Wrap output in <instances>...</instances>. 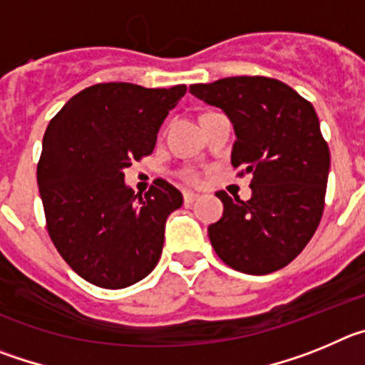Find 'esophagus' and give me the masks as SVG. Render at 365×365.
Wrapping results in <instances>:
<instances>
[{"label":"esophagus","instance_id":"34e87169","mask_svg":"<svg viewBox=\"0 0 365 365\" xmlns=\"http://www.w3.org/2000/svg\"><path fill=\"white\" fill-rule=\"evenodd\" d=\"M182 197H185L186 205H192V202L197 201L199 195H197V193H193V192H185V193H182Z\"/></svg>","mask_w":365,"mask_h":365}]
</instances>
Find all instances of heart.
Masks as SVG:
<instances>
[{"label": "heart", "instance_id": "1", "mask_svg": "<svg viewBox=\"0 0 365 365\" xmlns=\"http://www.w3.org/2000/svg\"><path fill=\"white\" fill-rule=\"evenodd\" d=\"M190 179H192V180H197V177H195V175H192V177H190Z\"/></svg>", "mask_w": 365, "mask_h": 365}]
</instances>
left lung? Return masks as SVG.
Wrapping results in <instances>:
<instances>
[{
  "label": "left lung",
  "mask_w": 365,
  "mask_h": 365,
  "mask_svg": "<svg viewBox=\"0 0 365 365\" xmlns=\"http://www.w3.org/2000/svg\"><path fill=\"white\" fill-rule=\"evenodd\" d=\"M190 93L234 124L232 166L252 173V197L217 192L222 217L208 227L228 267L263 276L287 267L311 241L324 214L329 155L311 102L279 80L230 76Z\"/></svg>",
  "instance_id": "1"
}]
</instances>
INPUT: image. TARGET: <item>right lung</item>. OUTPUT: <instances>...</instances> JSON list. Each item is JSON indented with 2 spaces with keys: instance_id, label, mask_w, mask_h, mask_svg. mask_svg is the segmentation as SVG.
I'll list each match as a JSON object with an SVG mask.
<instances>
[{
  "instance_id": "right-lung-1",
  "label": "right lung",
  "mask_w": 365,
  "mask_h": 365,
  "mask_svg": "<svg viewBox=\"0 0 365 365\" xmlns=\"http://www.w3.org/2000/svg\"><path fill=\"white\" fill-rule=\"evenodd\" d=\"M186 86L148 89L96 83L49 122L38 163L47 232L60 256L86 282L124 289L159 263L168 215L182 193L157 179L144 193L124 182V170L153 151L157 133Z\"/></svg>"
}]
</instances>
